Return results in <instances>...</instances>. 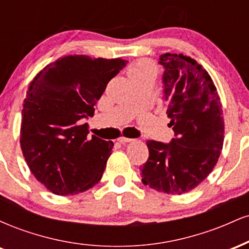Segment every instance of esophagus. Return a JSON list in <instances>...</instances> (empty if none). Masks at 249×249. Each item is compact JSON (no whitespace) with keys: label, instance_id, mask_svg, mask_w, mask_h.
I'll return each instance as SVG.
<instances>
[{"label":"esophagus","instance_id":"1","mask_svg":"<svg viewBox=\"0 0 249 249\" xmlns=\"http://www.w3.org/2000/svg\"><path fill=\"white\" fill-rule=\"evenodd\" d=\"M132 141H133V139L126 138V137H121V138L118 139V142H122V144H126V142H131Z\"/></svg>","mask_w":249,"mask_h":249}]
</instances>
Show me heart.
<instances>
[{"label":"heart","mask_w":249,"mask_h":249,"mask_svg":"<svg viewBox=\"0 0 249 249\" xmlns=\"http://www.w3.org/2000/svg\"><path fill=\"white\" fill-rule=\"evenodd\" d=\"M157 73L156 64L150 61H141L138 63H134L131 65L128 70V75L131 77H142V76H152L154 77Z\"/></svg>","instance_id":"1"}]
</instances>
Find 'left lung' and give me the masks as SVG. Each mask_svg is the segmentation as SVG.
Listing matches in <instances>:
<instances>
[{"instance_id":"left-lung-1","label":"left lung","mask_w":249,"mask_h":249,"mask_svg":"<svg viewBox=\"0 0 249 249\" xmlns=\"http://www.w3.org/2000/svg\"><path fill=\"white\" fill-rule=\"evenodd\" d=\"M162 88L174 138L168 144L147 141L148 159L142 181L167 194H184L212 172L224 145L220 97L208 72L182 53H162Z\"/></svg>"}]
</instances>
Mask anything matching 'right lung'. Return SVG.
Instances as JSON below:
<instances>
[{"label": "right lung", "mask_w": 249, "mask_h": 249, "mask_svg": "<svg viewBox=\"0 0 249 249\" xmlns=\"http://www.w3.org/2000/svg\"><path fill=\"white\" fill-rule=\"evenodd\" d=\"M122 58L69 55L39 71L22 108L21 148L31 173L50 192H84L102 179L113 142L89 138L88 123Z\"/></svg>", "instance_id": "add662e5"}]
</instances>
